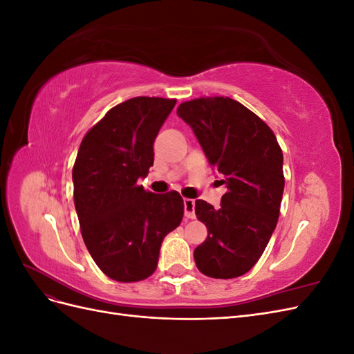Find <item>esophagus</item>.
<instances>
[{
  "instance_id": "obj_1",
  "label": "esophagus",
  "mask_w": 354,
  "mask_h": 354,
  "mask_svg": "<svg viewBox=\"0 0 354 354\" xmlns=\"http://www.w3.org/2000/svg\"><path fill=\"white\" fill-rule=\"evenodd\" d=\"M183 203H185V216L187 217V218H195L196 216H195V201L194 199H185L183 201Z\"/></svg>"
}]
</instances>
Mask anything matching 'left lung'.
Wrapping results in <instances>:
<instances>
[{"mask_svg": "<svg viewBox=\"0 0 354 354\" xmlns=\"http://www.w3.org/2000/svg\"><path fill=\"white\" fill-rule=\"evenodd\" d=\"M227 192L220 207L198 199L195 212L208 238L194 252L199 272L232 279L250 272L276 229L283 195V155L273 131L229 97H201L178 106Z\"/></svg>", "mask_w": 354, "mask_h": 354, "instance_id": "left-lung-1", "label": "left lung"}]
</instances>
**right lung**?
I'll use <instances>...</instances> for the list:
<instances>
[{
	"instance_id": "obj_1",
	"label": "right lung",
	"mask_w": 354,
	"mask_h": 354,
	"mask_svg": "<svg viewBox=\"0 0 354 354\" xmlns=\"http://www.w3.org/2000/svg\"><path fill=\"white\" fill-rule=\"evenodd\" d=\"M177 100L134 97L104 115L82 138L72 169L82 239L99 269L138 282L158 266L164 238L183 218L178 192L138 185L153 165V142Z\"/></svg>"
}]
</instances>
